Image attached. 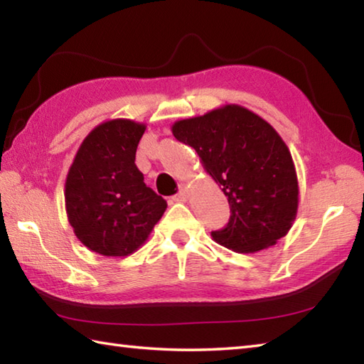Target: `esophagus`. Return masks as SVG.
I'll list each match as a JSON object with an SVG mask.
<instances>
[{"mask_svg":"<svg viewBox=\"0 0 364 364\" xmlns=\"http://www.w3.org/2000/svg\"><path fill=\"white\" fill-rule=\"evenodd\" d=\"M185 200H187V185L181 183L179 191L173 196V201H185Z\"/></svg>","mask_w":364,"mask_h":364,"instance_id":"obj_1","label":"esophagus"}]
</instances>
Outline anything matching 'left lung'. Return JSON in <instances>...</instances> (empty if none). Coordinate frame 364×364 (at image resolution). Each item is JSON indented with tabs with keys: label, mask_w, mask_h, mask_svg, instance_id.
I'll use <instances>...</instances> for the list:
<instances>
[{
	"label": "left lung",
	"mask_w": 364,
	"mask_h": 364,
	"mask_svg": "<svg viewBox=\"0 0 364 364\" xmlns=\"http://www.w3.org/2000/svg\"><path fill=\"white\" fill-rule=\"evenodd\" d=\"M177 141L193 147L230 204L225 228L212 237L226 249L253 253L284 237L298 210L291 154L269 123L228 105L173 125Z\"/></svg>",
	"instance_id": "obj_1"
}]
</instances>
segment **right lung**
<instances>
[{"mask_svg":"<svg viewBox=\"0 0 364 364\" xmlns=\"http://www.w3.org/2000/svg\"><path fill=\"white\" fill-rule=\"evenodd\" d=\"M144 123H101L75 154L65 183L66 214L74 235L105 257H127L146 242L166 201L144 183L134 164Z\"/></svg>","mask_w":364,"mask_h":364,"instance_id":"right-lung-1","label":"right lung"}]
</instances>
